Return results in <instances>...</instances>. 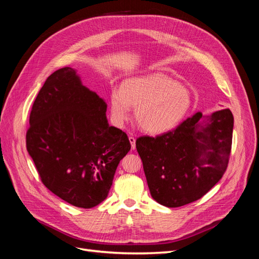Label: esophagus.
Returning a JSON list of instances; mask_svg holds the SVG:
<instances>
[{"label":"esophagus","instance_id":"esophagus-1","mask_svg":"<svg viewBox=\"0 0 259 259\" xmlns=\"http://www.w3.org/2000/svg\"><path fill=\"white\" fill-rule=\"evenodd\" d=\"M128 139H130V143H131V146H132V150H135V148H136V139H135V137L130 136Z\"/></svg>","mask_w":259,"mask_h":259}]
</instances>
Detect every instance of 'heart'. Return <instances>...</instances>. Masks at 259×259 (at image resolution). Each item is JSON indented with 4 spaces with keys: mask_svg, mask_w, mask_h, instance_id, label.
<instances>
[{
    "mask_svg": "<svg viewBox=\"0 0 259 259\" xmlns=\"http://www.w3.org/2000/svg\"><path fill=\"white\" fill-rule=\"evenodd\" d=\"M190 92L162 74L132 76L122 89L113 88L109 107L112 122L121 126L136 107L135 117L140 128L162 134L176 127L191 107Z\"/></svg>",
    "mask_w": 259,
    "mask_h": 259,
    "instance_id": "obj_1",
    "label": "heart"
}]
</instances>
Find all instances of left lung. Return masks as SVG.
<instances>
[{"mask_svg": "<svg viewBox=\"0 0 259 259\" xmlns=\"http://www.w3.org/2000/svg\"><path fill=\"white\" fill-rule=\"evenodd\" d=\"M232 131L233 115L224 109L207 116L195 113L165 134L137 138L151 197L167 207L202 198L225 173Z\"/></svg>", "mask_w": 259, "mask_h": 259, "instance_id": "8db88e82", "label": "left lung"}]
</instances>
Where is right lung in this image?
<instances>
[{
	"label": "right lung",
	"instance_id": "1",
	"mask_svg": "<svg viewBox=\"0 0 259 259\" xmlns=\"http://www.w3.org/2000/svg\"><path fill=\"white\" fill-rule=\"evenodd\" d=\"M104 98L61 68L38 92L30 113L27 150L46 188L69 204L91 208L110 190L127 135L108 123Z\"/></svg>",
	"mask_w": 259,
	"mask_h": 259
}]
</instances>
